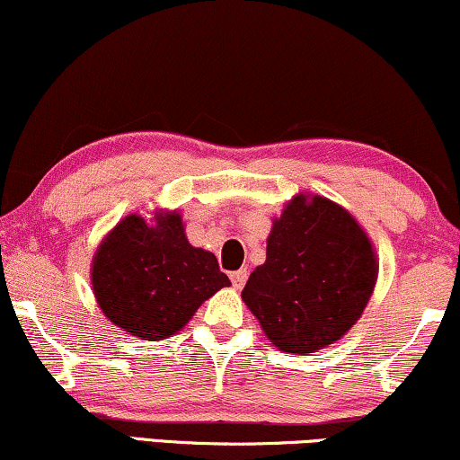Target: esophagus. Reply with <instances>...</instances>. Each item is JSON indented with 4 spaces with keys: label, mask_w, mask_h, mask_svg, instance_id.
<instances>
[{
    "label": "esophagus",
    "mask_w": 460,
    "mask_h": 460,
    "mask_svg": "<svg viewBox=\"0 0 460 460\" xmlns=\"http://www.w3.org/2000/svg\"><path fill=\"white\" fill-rule=\"evenodd\" d=\"M246 280H248V271L246 270H237V271L231 273V282H234L235 288H242L243 284H246Z\"/></svg>",
    "instance_id": "esophagus-1"
}]
</instances>
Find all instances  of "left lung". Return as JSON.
<instances>
[{
  "mask_svg": "<svg viewBox=\"0 0 460 460\" xmlns=\"http://www.w3.org/2000/svg\"><path fill=\"white\" fill-rule=\"evenodd\" d=\"M376 278V252L357 220L324 197L297 195L273 223L265 263L242 299L273 346L305 354L358 321Z\"/></svg>",
  "mask_w": 460,
  "mask_h": 460,
  "instance_id": "8db88e82",
  "label": "left lung"
}]
</instances>
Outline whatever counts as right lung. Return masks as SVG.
Returning <instances> with one entry per match:
<instances>
[{
  "mask_svg": "<svg viewBox=\"0 0 460 460\" xmlns=\"http://www.w3.org/2000/svg\"><path fill=\"white\" fill-rule=\"evenodd\" d=\"M91 280L110 321L150 341L176 333L231 284L212 252L190 246L176 212L156 225L137 214L120 220L97 250Z\"/></svg>",
  "mask_w": 460,
  "mask_h": 460,
  "instance_id": "obj_1",
  "label": "right lung"
}]
</instances>
